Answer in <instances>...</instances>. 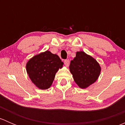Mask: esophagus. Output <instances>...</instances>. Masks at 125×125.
<instances>
[{
  "label": "esophagus",
  "instance_id": "1",
  "mask_svg": "<svg viewBox=\"0 0 125 125\" xmlns=\"http://www.w3.org/2000/svg\"><path fill=\"white\" fill-rule=\"evenodd\" d=\"M64 63H65V65H66V66H68L69 65H70V60H65V61H64Z\"/></svg>",
  "mask_w": 125,
  "mask_h": 125
}]
</instances>
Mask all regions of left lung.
<instances>
[{
    "label": "left lung",
    "mask_w": 125,
    "mask_h": 125,
    "mask_svg": "<svg viewBox=\"0 0 125 125\" xmlns=\"http://www.w3.org/2000/svg\"><path fill=\"white\" fill-rule=\"evenodd\" d=\"M70 71L75 83L85 89L96 82L101 72V67L94 58L84 51H77L71 61Z\"/></svg>",
    "instance_id": "left-lung-1"
}]
</instances>
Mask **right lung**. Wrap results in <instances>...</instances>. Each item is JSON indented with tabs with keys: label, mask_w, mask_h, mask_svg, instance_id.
I'll return each instance as SVG.
<instances>
[{
	"label": "right lung",
	"mask_w": 125,
	"mask_h": 125,
	"mask_svg": "<svg viewBox=\"0 0 125 125\" xmlns=\"http://www.w3.org/2000/svg\"><path fill=\"white\" fill-rule=\"evenodd\" d=\"M63 65L57 55L47 50L31 58L26 63V70L36 86L44 90L51 87L55 74Z\"/></svg>",
	"instance_id": "right-lung-1"
}]
</instances>
